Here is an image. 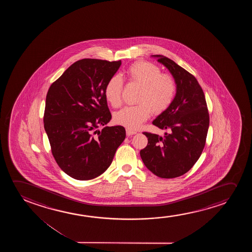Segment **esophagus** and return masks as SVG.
Instances as JSON below:
<instances>
[{
	"label": "esophagus",
	"instance_id": "1",
	"mask_svg": "<svg viewBox=\"0 0 252 252\" xmlns=\"http://www.w3.org/2000/svg\"><path fill=\"white\" fill-rule=\"evenodd\" d=\"M137 133V131H133V130H131V129H126V135H127L128 137H130L131 135H134Z\"/></svg>",
	"mask_w": 252,
	"mask_h": 252
}]
</instances>
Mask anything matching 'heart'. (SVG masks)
<instances>
[{"instance_id": "obj_1", "label": "heart", "mask_w": 252, "mask_h": 252, "mask_svg": "<svg viewBox=\"0 0 252 252\" xmlns=\"http://www.w3.org/2000/svg\"><path fill=\"white\" fill-rule=\"evenodd\" d=\"M131 83L140 87L137 102L138 105L126 107L114 114V122L125 127L136 130L152 112L164 113L176 98V83L172 76L162 74L158 66L146 61L135 63L126 72ZM123 81L119 76H112L105 86V97L114 107L121 104Z\"/></svg>"}]
</instances>
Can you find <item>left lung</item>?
<instances>
[{
	"label": "left lung",
	"instance_id": "1",
	"mask_svg": "<svg viewBox=\"0 0 252 252\" xmlns=\"http://www.w3.org/2000/svg\"><path fill=\"white\" fill-rule=\"evenodd\" d=\"M152 57L171 73L176 94L171 106L152 122L168 132L163 137L144 132L148 144L140 151V157L156 176L176 178L188 172L201 155L209 127V114L196 78L164 56Z\"/></svg>",
	"mask_w": 252,
	"mask_h": 252
}]
</instances>
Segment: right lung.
<instances>
[{
  "mask_svg": "<svg viewBox=\"0 0 252 252\" xmlns=\"http://www.w3.org/2000/svg\"><path fill=\"white\" fill-rule=\"evenodd\" d=\"M121 65V60H78L47 92L44 126L52 155L74 179H94L105 172L126 138L121 126L97 130L112 118L104 91Z\"/></svg>",
  "mask_w": 252,
  "mask_h": 252,
  "instance_id": "1",
  "label": "right lung"
}]
</instances>
